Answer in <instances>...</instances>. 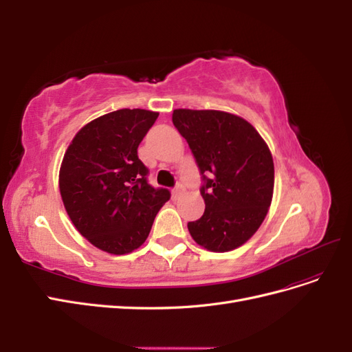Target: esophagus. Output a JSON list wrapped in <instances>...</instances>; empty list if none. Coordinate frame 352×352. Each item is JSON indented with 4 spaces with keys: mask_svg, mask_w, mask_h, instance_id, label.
Here are the masks:
<instances>
[{
    "mask_svg": "<svg viewBox=\"0 0 352 352\" xmlns=\"http://www.w3.org/2000/svg\"><path fill=\"white\" fill-rule=\"evenodd\" d=\"M184 190H185V186L182 185V184H177L175 188H173V190H172V197L176 199V198H179L180 195L184 194Z\"/></svg>",
    "mask_w": 352,
    "mask_h": 352,
    "instance_id": "34e87169",
    "label": "esophagus"
}]
</instances>
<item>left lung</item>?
<instances>
[{
	"mask_svg": "<svg viewBox=\"0 0 352 352\" xmlns=\"http://www.w3.org/2000/svg\"><path fill=\"white\" fill-rule=\"evenodd\" d=\"M172 120L202 177L206 211L188 223L190 236L214 252L241 247L272 204L274 166L267 144L252 124L225 111L179 109Z\"/></svg>",
	"mask_w": 352,
	"mask_h": 352,
	"instance_id": "left-lung-1",
	"label": "left lung"
}]
</instances>
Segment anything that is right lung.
<instances>
[{"label": "right lung", "mask_w": 352, "mask_h": 352, "mask_svg": "<svg viewBox=\"0 0 352 352\" xmlns=\"http://www.w3.org/2000/svg\"><path fill=\"white\" fill-rule=\"evenodd\" d=\"M158 113L123 109L92 120L73 138L60 168V194L80 235L116 255L140 248L170 190L148 184L138 146Z\"/></svg>", "instance_id": "add662e5"}]
</instances>
